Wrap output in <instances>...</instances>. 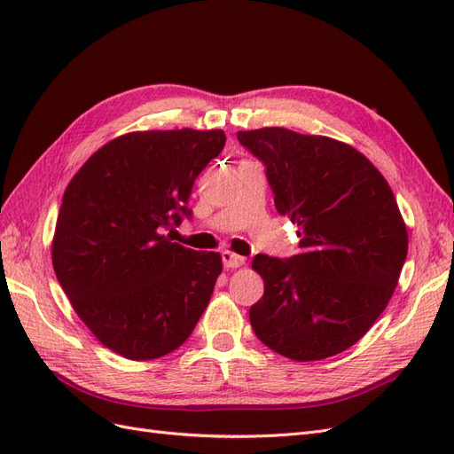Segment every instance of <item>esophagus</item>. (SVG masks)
I'll list each match as a JSON object with an SVG mask.
<instances>
[{
    "instance_id": "1",
    "label": "esophagus",
    "mask_w": 454,
    "mask_h": 454,
    "mask_svg": "<svg viewBox=\"0 0 454 454\" xmlns=\"http://www.w3.org/2000/svg\"><path fill=\"white\" fill-rule=\"evenodd\" d=\"M222 259H223V265L227 269H237V267H242L246 263V257H242L239 254H232L229 250L222 252Z\"/></svg>"
}]
</instances>
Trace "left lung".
Returning <instances> with one entry per match:
<instances>
[{
	"label": "left lung",
	"mask_w": 454,
	"mask_h": 454,
	"mask_svg": "<svg viewBox=\"0 0 454 454\" xmlns=\"http://www.w3.org/2000/svg\"><path fill=\"white\" fill-rule=\"evenodd\" d=\"M265 167L274 204L299 231V254H257L265 294L250 324L297 362L358 342L387 309L407 257V229L390 185L354 147L287 129L237 134Z\"/></svg>",
	"instance_id": "left-lung-1"
}]
</instances>
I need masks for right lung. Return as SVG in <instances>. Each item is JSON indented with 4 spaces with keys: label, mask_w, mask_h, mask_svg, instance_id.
<instances>
[{
    "label": "right lung",
    "mask_w": 454,
    "mask_h": 454,
    "mask_svg": "<svg viewBox=\"0 0 454 454\" xmlns=\"http://www.w3.org/2000/svg\"><path fill=\"white\" fill-rule=\"evenodd\" d=\"M223 145V130L130 132L96 151L66 189L54 272L96 339L129 360L180 348L208 307L222 255L162 232L193 215L195 180Z\"/></svg>",
    "instance_id": "add662e5"
}]
</instances>
